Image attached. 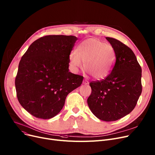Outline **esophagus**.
<instances>
[{
    "instance_id": "34e87169",
    "label": "esophagus",
    "mask_w": 155,
    "mask_h": 155,
    "mask_svg": "<svg viewBox=\"0 0 155 155\" xmlns=\"http://www.w3.org/2000/svg\"><path fill=\"white\" fill-rule=\"evenodd\" d=\"M83 84H84V85H88V84H89V82H88V81L87 80H84V81H83Z\"/></svg>"
}]
</instances>
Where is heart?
I'll return each mask as SVG.
<instances>
[{
	"instance_id": "1",
	"label": "heart",
	"mask_w": 155,
	"mask_h": 155,
	"mask_svg": "<svg viewBox=\"0 0 155 155\" xmlns=\"http://www.w3.org/2000/svg\"><path fill=\"white\" fill-rule=\"evenodd\" d=\"M70 63L77 68H82L96 80L107 77L112 70L116 60L114 49L97 38H90L81 43L77 48V53L72 52L70 56Z\"/></svg>"
}]
</instances>
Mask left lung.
I'll return each instance as SVG.
<instances>
[{
    "mask_svg": "<svg viewBox=\"0 0 155 155\" xmlns=\"http://www.w3.org/2000/svg\"><path fill=\"white\" fill-rule=\"evenodd\" d=\"M106 39L114 49L116 61L107 77L89 84L92 92L87 104L97 118L114 121L136 105L142 92V70L131 48L116 39Z\"/></svg>",
    "mask_w": 155,
    "mask_h": 155,
    "instance_id": "left-lung-1",
    "label": "left lung"
}]
</instances>
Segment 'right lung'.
<instances>
[{
	"mask_svg": "<svg viewBox=\"0 0 155 155\" xmlns=\"http://www.w3.org/2000/svg\"><path fill=\"white\" fill-rule=\"evenodd\" d=\"M77 38L48 35L32 43L19 62L15 85L18 99L32 116L47 119L63 107L68 94L84 77L69 72V56Z\"/></svg>",
	"mask_w": 155,
	"mask_h": 155,
	"instance_id": "obj_1",
	"label": "right lung"
}]
</instances>
